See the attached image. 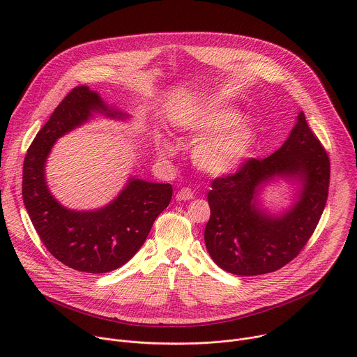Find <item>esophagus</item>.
I'll return each instance as SVG.
<instances>
[{
	"label": "esophagus",
	"mask_w": 357,
	"mask_h": 357,
	"mask_svg": "<svg viewBox=\"0 0 357 357\" xmlns=\"http://www.w3.org/2000/svg\"><path fill=\"white\" fill-rule=\"evenodd\" d=\"M176 200H179V202H182V200H190V199H193V192H192V189H189V188H182V189H179L178 192H176Z\"/></svg>",
	"instance_id": "1"
}]
</instances>
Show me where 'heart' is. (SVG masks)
Returning <instances> with one entry per match:
<instances>
[{
  "label": "heart",
  "instance_id": "1",
  "mask_svg": "<svg viewBox=\"0 0 357 357\" xmlns=\"http://www.w3.org/2000/svg\"><path fill=\"white\" fill-rule=\"evenodd\" d=\"M241 113L218 109L188 123L186 131L195 139H203L193 152L197 168L213 176L236 172L257 149L259 132L251 123H241ZM164 155H174L175 145L164 141Z\"/></svg>",
  "mask_w": 357,
  "mask_h": 357
}]
</instances>
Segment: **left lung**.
I'll use <instances>...</instances> for the list:
<instances>
[{"label":"left lung","instance_id":"8db88e82","mask_svg":"<svg viewBox=\"0 0 357 357\" xmlns=\"http://www.w3.org/2000/svg\"><path fill=\"white\" fill-rule=\"evenodd\" d=\"M278 177L300 188L293 205L273 215L262 208L259 193ZM329 178L326 151L301 112L287 141L268 158H251L236 174L212 182L211 219L205 227L212 260L236 275L267 274L288 264L322 216Z\"/></svg>","mask_w":357,"mask_h":357}]
</instances>
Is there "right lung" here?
<instances>
[{"mask_svg": "<svg viewBox=\"0 0 357 357\" xmlns=\"http://www.w3.org/2000/svg\"><path fill=\"white\" fill-rule=\"evenodd\" d=\"M94 113L124 120L128 114L110 107L87 86L75 87L33 138L24 160L22 197L42 243L65 266L90 274L124 266L146 240L158 215L169 205L172 186L130 178L109 205L72 211L50 193L45 165L54 144L87 123Z\"/></svg>", "mask_w": 357, "mask_h": 357, "instance_id": "add662e5", "label": "right lung"}]
</instances>
